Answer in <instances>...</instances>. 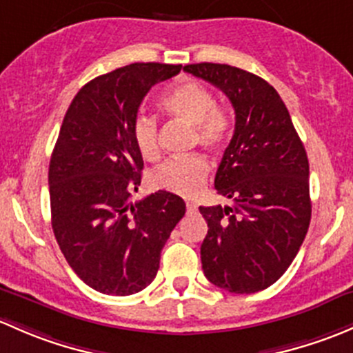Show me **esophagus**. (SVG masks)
Instances as JSON below:
<instances>
[{
	"instance_id": "1",
	"label": "esophagus",
	"mask_w": 353,
	"mask_h": 353,
	"mask_svg": "<svg viewBox=\"0 0 353 353\" xmlns=\"http://www.w3.org/2000/svg\"><path fill=\"white\" fill-rule=\"evenodd\" d=\"M195 210H197V203L187 202V212L192 214V212H195Z\"/></svg>"
}]
</instances>
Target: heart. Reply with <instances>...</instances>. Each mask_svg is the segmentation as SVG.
<instances>
[{"label":"heart","instance_id":"b5f03b06","mask_svg":"<svg viewBox=\"0 0 353 353\" xmlns=\"http://www.w3.org/2000/svg\"><path fill=\"white\" fill-rule=\"evenodd\" d=\"M161 108L176 121L194 125V143L209 150H219L230 137V117L216 107V97L197 81L178 83L161 100ZM134 143L137 151L148 161H156L161 154L158 122L141 115L134 122ZM210 165L205 156L192 154L166 161L152 175V183L172 194L194 197L202 190L209 176Z\"/></svg>","mask_w":353,"mask_h":353}]
</instances>
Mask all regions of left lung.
<instances>
[{"label": "left lung", "mask_w": 353, "mask_h": 353, "mask_svg": "<svg viewBox=\"0 0 353 353\" xmlns=\"http://www.w3.org/2000/svg\"><path fill=\"white\" fill-rule=\"evenodd\" d=\"M230 98L234 134L217 168V194L232 205L199 207L207 221L201 246L207 281L234 294L279 281L311 221L310 163L289 110L260 76L228 64H187Z\"/></svg>", "instance_id": "8db88e82"}]
</instances>
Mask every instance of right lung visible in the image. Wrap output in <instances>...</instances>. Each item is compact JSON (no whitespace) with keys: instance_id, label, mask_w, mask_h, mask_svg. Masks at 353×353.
Here are the masks:
<instances>
[{"instance_id":"right-lung-1","label":"right lung","mask_w":353,"mask_h":353,"mask_svg":"<svg viewBox=\"0 0 353 353\" xmlns=\"http://www.w3.org/2000/svg\"><path fill=\"white\" fill-rule=\"evenodd\" d=\"M181 66L134 63L86 83L72 98L49 165L52 231L74 274L108 296H130L156 277L185 202L158 190L143 201L134 143L141 101Z\"/></svg>"}]
</instances>
